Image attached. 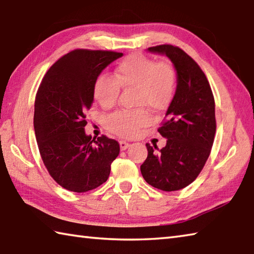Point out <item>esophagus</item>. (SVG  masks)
Returning <instances> with one entry per match:
<instances>
[{
  "label": "esophagus",
  "instance_id": "obj_1",
  "mask_svg": "<svg viewBox=\"0 0 254 254\" xmlns=\"http://www.w3.org/2000/svg\"><path fill=\"white\" fill-rule=\"evenodd\" d=\"M128 146H130V143H127V141H120L121 151H126Z\"/></svg>",
  "mask_w": 254,
  "mask_h": 254
}]
</instances>
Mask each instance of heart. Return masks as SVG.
Masks as SVG:
<instances>
[{
  "instance_id": "b5f03b06",
  "label": "heart",
  "mask_w": 254,
  "mask_h": 254,
  "mask_svg": "<svg viewBox=\"0 0 254 254\" xmlns=\"http://www.w3.org/2000/svg\"><path fill=\"white\" fill-rule=\"evenodd\" d=\"M175 81V71L168 63H156L144 55L133 54L118 64L113 78L100 74L94 79L92 96L102 108H110L117 101L120 87L133 88L134 103L161 111L172 101ZM150 121L145 109L136 108L110 114L106 126L119 136L133 137Z\"/></svg>"
}]
</instances>
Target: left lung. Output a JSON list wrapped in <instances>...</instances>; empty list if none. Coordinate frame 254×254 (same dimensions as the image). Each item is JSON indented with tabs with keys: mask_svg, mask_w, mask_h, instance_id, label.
Wrapping results in <instances>:
<instances>
[{
	"mask_svg": "<svg viewBox=\"0 0 254 254\" xmlns=\"http://www.w3.org/2000/svg\"><path fill=\"white\" fill-rule=\"evenodd\" d=\"M165 55L176 70V90L158 128L166 145L158 150L146 144L141 165L144 180L165 191L180 190L196 180L209 157L216 133L215 99L205 73L191 57L172 45L150 47Z\"/></svg>",
	"mask_w": 254,
	"mask_h": 254,
	"instance_id": "8db88e82",
	"label": "left lung"
}]
</instances>
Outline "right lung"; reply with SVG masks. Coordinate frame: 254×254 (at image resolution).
I'll list each match as a JSON object with an SVG mask.
<instances>
[{
  "instance_id": "obj_1",
  "label": "right lung",
  "mask_w": 254,
  "mask_h": 254,
  "mask_svg": "<svg viewBox=\"0 0 254 254\" xmlns=\"http://www.w3.org/2000/svg\"><path fill=\"white\" fill-rule=\"evenodd\" d=\"M122 53L76 49L45 74L35 99L34 130L42 160L56 183L86 192L106 183L120 153L117 141L84 131L93 81Z\"/></svg>"
}]
</instances>
